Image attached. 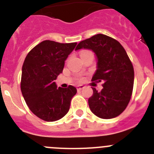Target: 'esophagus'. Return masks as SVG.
<instances>
[{"mask_svg": "<svg viewBox=\"0 0 154 154\" xmlns=\"http://www.w3.org/2000/svg\"><path fill=\"white\" fill-rule=\"evenodd\" d=\"M84 85H77V87H76V88H77V90L78 91H80V90H82V89H84Z\"/></svg>", "mask_w": 154, "mask_h": 154, "instance_id": "esophagus-1", "label": "esophagus"}]
</instances>
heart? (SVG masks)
<instances>
[{
	"instance_id": "heart-1",
	"label": "heart",
	"mask_w": 154,
	"mask_h": 154,
	"mask_svg": "<svg viewBox=\"0 0 154 154\" xmlns=\"http://www.w3.org/2000/svg\"><path fill=\"white\" fill-rule=\"evenodd\" d=\"M86 52H89V51H82L81 52V55H82V54H85V53H86Z\"/></svg>"
}]
</instances>
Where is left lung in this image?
Instances as JSON below:
<instances>
[{"label": "left lung", "instance_id": "left-lung-1", "mask_svg": "<svg viewBox=\"0 0 154 154\" xmlns=\"http://www.w3.org/2000/svg\"><path fill=\"white\" fill-rule=\"evenodd\" d=\"M92 50L97 58V69L92 81L103 82V89L89 99L91 111L102 119L120 115L131 99L134 70L124 48L118 41L103 34L82 41L75 50Z\"/></svg>", "mask_w": 154, "mask_h": 154}]
</instances>
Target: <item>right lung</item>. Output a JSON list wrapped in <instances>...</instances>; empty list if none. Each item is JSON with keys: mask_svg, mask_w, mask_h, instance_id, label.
I'll list each match as a JSON object with an SVG mask.
<instances>
[{"mask_svg": "<svg viewBox=\"0 0 154 154\" xmlns=\"http://www.w3.org/2000/svg\"><path fill=\"white\" fill-rule=\"evenodd\" d=\"M77 43L45 40L28 52L22 66L21 89L30 110L40 119L54 122L65 116L75 87L57 88L55 80Z\"/></svg>", "mask_w": 154, "mask_h": 154, "instance_id": "1", "label": "right lung"}]
</instances>
